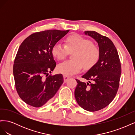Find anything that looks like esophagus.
<instances>
[{
  "mask_svg": "<svg viewBox=\"0 0 135 135\" xmlns=\"http://www.w3.org/2000/svg\"><path fill=\"white\" fill-rule=\"evenodd\" d=\"M63 76H64V81H65V82H66V81L69 78H71V76H69V75H64Z\"/></svg>",
  "mask_w": 135,
  "mask_h": 135,
  "instance_id": "obj_1",
  "label": "esophagus"
}]
</instances>
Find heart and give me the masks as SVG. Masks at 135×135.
<instances>
[{
    "mask_svg": "<svg viewBox=\"0 0 135 135\" xmlns=\"http://www.w3.org/2000/svg\"><path fill=\"white\" fill-rule=\"evenodd\" d=\"M72 52V59L59 64L57 70L65 75H73L83 70L90 69L95 66L100 59L99 49L90 40L79 34L69 36L65 44L56 43L52 48V55L58 60H64Z\"/></svg>",
    "mask_w": 135,
    "mask_h": 135,
    "instance_id": "heart-1",
    "label": "heart"
}]
</instances>
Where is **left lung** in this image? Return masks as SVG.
Wrapping results in <instances>:
<instances>
[{"label":"left lung","instance_id":"1","mask_svg":"<svg viewBox=\"0 0 135 135\" xmlns=\"http://www.w3.org/2000/svg\"><path fill=\"white\" fill-rule=\"evenodd\" d=\"M84 34L98 43L100 56L95 66L81 76L93 83L76 79L74 95L80 107L96 112L107 107L115 97L119 86L121 64L117 49L109 38L94 31H84Z\"/></svg>","mask_w":135,"mask_h":135}]
</instances>
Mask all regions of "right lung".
Here are the masks:
<instances>
[{
    "label": "right lung",
    "mask_w": 135,
    "mask_h": 135,
    "mask_svg": "<svg viewBox=\"0 0 135 135\" xmlns=\"http://www.w3.org/2000/svg\"><path fill=\"white\" fill-rule=\"evenodd\" d=\"M69 31L49 30L35 32L20 45L13 72L16 91L27 104L42 107L51 100L63 83L62 74L48 76V72L56 66L52 48Z\"/></svg>",
    "instance_id": "add662e5"
}]
</instances>
